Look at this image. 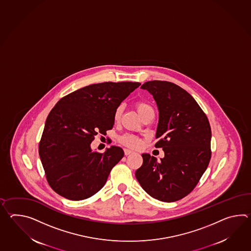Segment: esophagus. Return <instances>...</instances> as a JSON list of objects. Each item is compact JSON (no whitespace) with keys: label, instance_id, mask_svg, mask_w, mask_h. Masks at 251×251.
I'll list each match as a JSON object with an SVG mask.
<instances>
[{"label":"esophagus","instance_id":"34e87169","mask_svg":"<svg viewBox=\"0 0 251 251\" xmlns=\"http://www.w3.org/2000/svg\"><path fill=\"white\" fill-rule=\"evenodd\" d=\"M132 153H133V151L128 150V149H124V154H125L126 156L130 155V154H132Z\"/></svg>","mask_w":251,"mask_h":251}]
</instances>
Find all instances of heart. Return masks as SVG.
I'll list each match as a JSON object with an SVG mask.
<instances>
[{
  "label": "heart",
  "instance_id": "b5f03b06",
  "mask_svg": "<svg viewBox=\"0 0 251 251\" xmlns=\"http://www.w3.org/2000/svg\"><path fill=\"white\" fill-rule=\"evenodd\" d=\"M135 106H136V109H137V111L139 112V114L141 118L144 117L150 113L154 112L152 106L150 103L144 101V100L137 101ZM123 112V106L122 104L118 106L115 112H114V120L115 121L120 120ZM120 141L124 145L128 146L130 148H134V149L139 148V146L141 145V139L138 138V137H136V136H134V135H130V134H125V135L122 136L120 138Z\"/></svg>",
  "mask_w": 251,
  "mask_h": 251
}]
</instances>
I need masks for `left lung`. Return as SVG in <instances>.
<instances>
[{
	"label": "left lung",
	"mask_w": 251,
	"mask_h": 251,
	"mask_svg": "<svg viewBox=\"0 0 251 251\" xmlns=\"http://www.w3.org/2000/svg\"><path fill=\"white\" fill-rule=\"evenodd\" d=\"M141 89L151 94L159 112L155 147L165 156L158 161L148 153L135 176L151 197L172 202L198 184L211 159L212 131L206 115L192 95L167 81H150Z\"/></svg>",
	"instance_id": "left-lung-1"
}]
</instances>
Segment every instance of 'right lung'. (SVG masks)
<instances>
[{
  "label": "right lung",
  "instance_id": "add662e5",
  "mask_svg": "<svg viewBox=\"0 0 251 251\" xmlns=\"http://www.w3.org/2000/svg\"><path fill=\"white\" fill-rule=\"evenodd\" d=\"M140 83L106 82L76 90L57 101L45 123L39 153L47 180L56 194L73 201L95 195L105 184L123 149H91L95 136L114 125L118 106Z\"/></svg>",
  "mask_w": 251,
  "mask_h": 251
}]
</instances>
